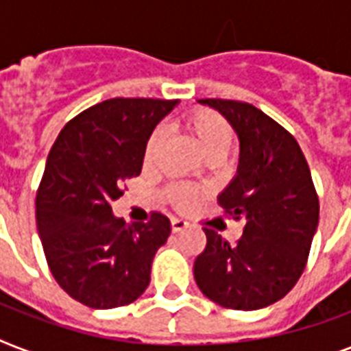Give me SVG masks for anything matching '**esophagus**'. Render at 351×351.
Wrapping results in <instances>:
<instances>
[{
  "label": "esophagus",
  "mask_w": 351,
  "mask_h": 351,
  "mask_svg": "<svg viewBox=\"0 0 351 351\" xmlns=\"http://www.w3.org/2000/svg\"><path fill=\"white\" fill-rule=\"evenodd\" d=\"M187 222L186 220L182 219H173L171 220V230H173V233H180V231H184L187 228Z\"/></svg>",
  "instance_id": "esophagus-1"
}]
</instances>
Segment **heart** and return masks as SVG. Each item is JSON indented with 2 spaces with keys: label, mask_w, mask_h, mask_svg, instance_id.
<instances>
[{
  "label": "heart",
  "mask_w": 351,
  "mask_h": 351,
  "mask_svg": "<svg viewBox=\"0 0 351 351\" xmlns=\"http://www.w3.org/2000/svg\"><path fill=\"white\" fill-rule=\"evenodd\" d=\"M178 127H180V131H184L187 136L191 138L193 143L197 145L198 153L202 154L204 158L213 156V154L226 156V153L231 147V142H233V132H231L228 121L220 114L208 111V109L193 111L191 114L182 118ZM160 143H162V132L154 131L145 143V153H143L145 164L153 162ZM167 197L178 208H189L195 202V191L191 187H171V189H167Z\"/></svg>",
  "instance_id": "obj_1"
}]
</instances>
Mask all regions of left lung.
<instances>
[{
  "label": "left lung",
  "mask_w": 351,
  "mask_h": 351,
  "mask_svg": "<svg viewBox=\"0 0 351 351\" xmlns=\"http://www.w3.org/2000/svg\"><path fill=\"white\" fill-rule=\"evenodd\" d=\"M230 121L239 136L237 175L220 206L244 222L230 245L213 230L197 256L195 280L209 300L253 311L277 302L304 271L319 224V198L299 143L256 107L234 100H198Z\"/></svg>",
  "instance_id": "8db88e82"
}]
</instances>
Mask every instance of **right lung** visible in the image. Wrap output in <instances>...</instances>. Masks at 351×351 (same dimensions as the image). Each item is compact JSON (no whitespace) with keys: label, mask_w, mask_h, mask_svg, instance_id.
Returning <instances> with one entry per match:
<instances>
[{"label":"right lung","mask_w":351,"mask_h":351,"mask_svg":"<svg viewBox=\"0 0 351 351\" xmlns=\"http://www.w3.org/2000/svg\"><path fill=\"white\" fill-rule=\"evenodd\" d=\"M178 101L112 98L71 120L47 156L36 224L56 282L74 300L111 310L147 289L171 222L125 224L112 213L125 180L140 175L154 127Z\"/></svg>","instance_id":"right-lung-1"}]
</instances>
